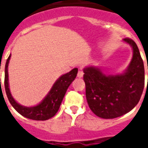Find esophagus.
<instances>
[{
  "label": "esophagus",
  "mask_w": 148,
  "mask_h": 148,
  "mask_svg": "<svg viewBox=\"0 0 148 148\" xmlns=\"http://www.w3.org/2000/svg\"><path fill=\"white\" fill-rule=\"evenodd\" d=\"M83 71H82V69H81V71H78V73H77V77H83Z\"/></svg>",
  "instance_id": "1"
}]
</instances>
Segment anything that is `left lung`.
<instances>
[{
  "label": "left lung",
  "instance_id": "obj_1",
  "mask_svg": "<svg viewBox=\"0 0 148 148\" xmlns=\"http://www.w3.org/2000/svg\"><path fill=\"white\" fill-rule=\"evenodd\" d=\"M132 48L127 67L117 74H106L98 66L84 68L86 96L90 109L104 119L126 114L140 101L144 88V66L140 51L132 39H123Z\"/></svg>",
  "mask_w": 148,
  "mask_h": 148
}]
</instances>
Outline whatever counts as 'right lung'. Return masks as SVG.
Returning a JSON list of instances; mask_svg holds the SVG:
<instances>
[{
    "label": "right lung",
    "mask_w": 148,
    "mask_h": 148,
    "mask_svg": "<svg viewBox=\"0 0 148 148\" xmlns=\"http://www.w3.org/2000/svg\"><path fill=\"white\" fill-rule=\"evenodd\" d=\"M11 58V54L8 56L6 61L5 69V88L8 99L12 107L23 116L34 121H47L53 117L58 112L61 106L62 99L64 97L68 87L72 83L77 76V68H74L72 71L66 74H62L55 81L51 89L46 95L43 99L37 104L36 106L27 107L19 104L12 96L9 83H8V67L9 60ZM1 69V68H0Z\"/></svg>",
    "instance_id": "1"
}]
</instances>
